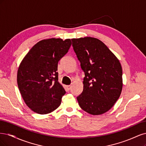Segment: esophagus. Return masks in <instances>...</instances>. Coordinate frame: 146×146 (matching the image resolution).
<instances>
[{"instance_id":"1","label":"esophagus","mask_w":146,"mask_h":146,"mask_svg":"<svg viewBox=\"0 0 146 146\" xmlns=\"http://www.w3.org/2000/svg\"><path fill=\"white\" fill-rule=\"evenodd\" d=\"M66 89L68 91H69L70 90V85H67L66 86Z\"/></svg>"}]
</instances>
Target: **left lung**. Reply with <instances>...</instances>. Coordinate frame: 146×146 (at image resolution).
<instances>
[{"label":"left lung","instance_id":"8db88e82","mask_svg":"<svg viewBox=\"0 0 146 146\" xmlns=\"http://www.w3.org/2000/svg\"><path fill=\"white\" fill-rule=\"evenodd\" d=\"M81 68L85 72L83 90L77 99L81 108L92 115L111 109L121 94L122 69L117 57L99 39H71Z\"/></svg>","mask_w":146,"mask_h":146}]
</instances>
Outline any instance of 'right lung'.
Instances as JSON below:
<instances>
[{
    "label": "right lung",
    "mask_w": 146,
    "mask_h": 146,
    "mask_svg": "<svg viewBox=\"0 0 146 146\" xmlns=\"http://www.w3.org/2000/svg\"><path fill=\"white\" fill-rule=\"evenodd\" d=\"M70 39H42L29 50L18 68L17 82L25 103L34 112L46 114L61 104L66 91L58 82V63L67 54Z\"/></svg>",
    "instance_id": "right-lung-1"
}]
</instances>
